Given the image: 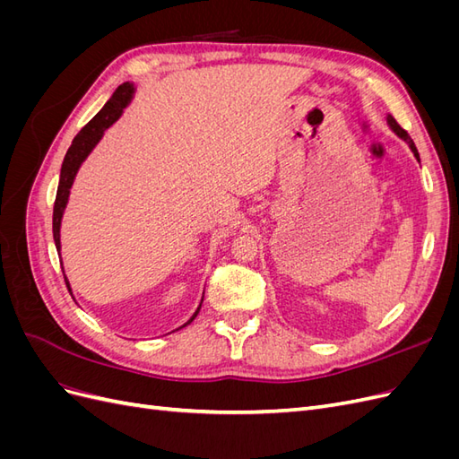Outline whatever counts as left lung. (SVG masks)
Wrapping results in <instances>:
<instances>
[{
    "label": "left lung",
    "instance_id": "left-lung-1",
    "mask_svg": "<svg viewBox=\"0 0 459 459\" xmlns=\"http://www.w3.org/2000/svg\"><path fill=\"white\" fill-rule=\"evenodd\" d=\"M388 120V124H391V128L394 130V134H398L400 137H402V140H404V142H408V145H410V149H411V152H413V155H415V159H418L420 160V152H418V149H415V145H413V142H411V137L408 135V132L404 130V128H400V124L393 118V117H388L386 118Z\"/></svg>",
    "mask_w": 459,
    "mask_h": 459
}]
</instances>
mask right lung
Returning <instances> with one entry per match:
<instances>
[{"instance_id": "add662e5", "label": "right lung", "mask_w": 459, "mask_h": 459, "mask_svg": "<svg viewBox=\"0 0 459 459\" xmlns=\"http://www.w3.org/2000/svg\"><path fill=\"white\" fill-rule=\"evenodd\" d=\"M134 95V86L130 82H124L122 86H118L113 93V97L105 103V107L97 113L84 128H82L76 137L73 140V145L68 147L63 166H61V178H59V187H57V197H55V204H53V239H55V247H57V253L61 251V218L65 212V206L68 203V193H71L73 182H74V176L80 169V164L86 160V157L91 152V149L97 145V142L103 137V132L113 124L120 115H122V108L126 107L132 100ZM66 281V277H65ZM68 290H71V285L66 281ZM201 310V304L197 312L191 316V319L187 324H191L195 316ZM187 324H184L182 327H186Z\"/></svg>"}]
</instances>
